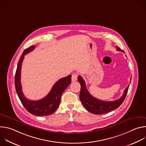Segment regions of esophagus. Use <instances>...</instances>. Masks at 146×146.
Returning <instances> with one entry per match:
<instances>
[{"label": "esophagus", "mask_w": 146, "mask_h": 146, "mask_svg": "<svg viewBox=\"0 0 146 146\" xmlns=\"http://www.w3.org/2000/svg\"><path fill=\"white\" fill-rule=\"evenodd\" d=\"M77 80V74L76 73H74L72 74V81H76Z\"/></svg>", "instance_id": "1"}]
</instances>
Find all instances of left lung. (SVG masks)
Instances as JSON below:
<instances>
[{"label": "left lung", "mask_w": 146, "mask_h": 146, "mask_svg": "<svg viewBox=\"0 0 146 146\" xmlns=\"http://www.w3.org/2000/svg\"><path fill=\"white\" fill-rule=\"evenodd\" d=\"M115 48L117 51H123L118 46H116ZM78 81L81 85L79 97L81 103L89 112L95 114H105L117 109L124 101L129 87V85L125 89L123 95L119 99L114 101L107 102L98 99L92 96L87 90L86 82L81 76H78Z\"/></svg>", "instance_id": "1"}]
</instances>
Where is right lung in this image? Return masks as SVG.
Wrapping results in <instances>:
<instances>
[{
    "label": "right lung",
    "instance_id": "right-lung-1",
    "mask_svg": "<svg viewBox=\"0 0 146 146\" xmlns=\"http://www.w3.org/2000/svg\"><path fill=\"white\" fill-rule=\"evenodd\" d=\"M35 46H32L25 49L21 56L18 62L17 68L15 74V86L16 92L19 99L26 110L33 115L37 116H46L52 114L58 109L60 98L67 87L71 83L72 75L59 79L53 86L48 94L38 100H31L28 99L24 95L21 84V70L24 56L34 50Z\"/></svg>",
    "mask_w": 146,
    "mask_h": 146
}]
</instances>
